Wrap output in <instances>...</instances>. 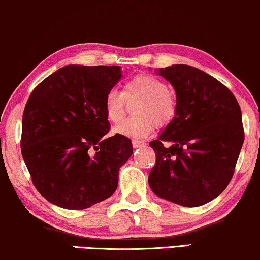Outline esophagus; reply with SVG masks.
Returning <instances> with one entry per match:
<instances>
[{
    "mask_svg": "<svg viewBox=\"0 0 260 260\" xmlns=\"http://www.w3.org/2000/svg\"><path fill=\"white\" fill-rule=\"evenodd\" d=\"M132 144H133L134 148L144 147V146H146V142L144 140H138V139H133V140H132Z\"/></svg>",
    "mask_w": 260,
    "mask_h": 260,
    "instance_id": "1",
    "label": "esophagus"
}]
</instances>
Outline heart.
I'll list each match as a JSON object with an SVG mask.
<instances>
[{"label":"heart","mask_w":260,"mask_h":260,"mask_svg":"<svg viewBox=\"0 0 260 260\" xmlns=\"http://www.w3.org/2000/svg\"><path fill=\"white\" fill-rule=\"evenodd\" d=\"M135 116L115 128L116 133L133 138H145L155 125L166 126L177 114V96L164 80L151 74H139L125 81L122 92L111 89L105 98L107 119L118 125L125 119L127 104H134Z\"/></svg>","instance_id":"obj_1"}]
</instances>
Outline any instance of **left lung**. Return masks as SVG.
Here are the masks:
<instances>
[{"label":"left lung","instance_id":"8db88e82","mask_svg":"<svg viewBox=\"0 0 260 260\" xmlns=\"http://www.w3.org/2000/svg\"><path fill=\"white\" fill-rule=\"evenodd\" d=\"M158 73L174 87L177 114L149 142L156 156L149 187L174 204L202 206L217 198L235 173L244 142L239 104L228 87L192 66Z\"/></svg>","mask_w":260,"mask_h":260}]
</instances>
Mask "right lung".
I'll list each match as a JSON object with an SVG mask.
<instances>
[{"label":"right lung","instance_id":"add662e5","mask_svg":"<svg viewBox=\"0 0 260 260\" xmlns=\"http://www.w3.org/2000/svg\"><path fill=\"white\" fill-rule=\"evenodd\" d=\"M119 66L62 67L39 83L25 104L21 152L40 194L67 210H83L118 187L119 168L133 153L125 135L107 138L105 98Z\"/></svg>","mask_w":260,"mask_h":260}]
</instances>
